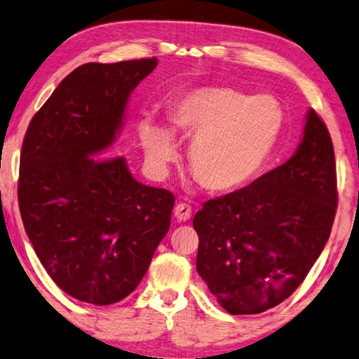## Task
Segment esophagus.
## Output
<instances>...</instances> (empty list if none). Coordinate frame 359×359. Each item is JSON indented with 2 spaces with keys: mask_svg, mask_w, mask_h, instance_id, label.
Returning <instances> with one entry per match:
<instances>
[{
  "mask_svg": "<svg viewBox=\"0 0 359 359\" xmlns=\"http://www.w3.org/2000/svg\"><path fill=\"white\" fill-rule=\"evenodd\" d=\"M192 214V209L189 204H184V202H180V204H176L175 207V217L178 222H186L191 218Z\"/></svg>",
  "mask_w": 359,
  "mask_h": 359,
  "instance_id": "34e87169",
  "label": "esophagus"
}]
</instances>
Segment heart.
<instances>
[{"mask_svg": "<svg viewBox=\"0 0 359 359\" xmlns=\"http://www.w3.org/2000/svg\"><path fill=\"white\" fill-rule=\"evenodd\" d=\"M171 123L181 137L192 141V178L207 192L228 194L261 173L282 131L283 111L273 97L210 87L178 100ZM139 134L155 165L165 167L176 158L173 136L165 128L144 123Z\"/></svg>", "mask_w": 359, "mask_h": 359, "instance_id": "1", "label": "heart"}]
</instances>
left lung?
Instances as JSON below:
<instances>
[{"instance_id": "1", "label": "left lung", "mask_w": 359, "mask_h": 359, "mask_svg": "<svg viewBox=\"0 0 359 359\" xmlns=\"http://www.w3.org/2000/svg\"><path fill=\"white\" fill-rule=\"evenodd\" d=\"M337 202L334 144L314 110L288 162L248 188L202 204L196 267L230 314H259L292 294L330 236Z\"/></svg>"}]
</instances>
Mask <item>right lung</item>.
Segmentation results:
<instances>
[{
	"mask_svg": "<svg viewBox=\"0 0 359 359\" xmlns=\"http://www.w3.org/2000/svg\"><path fill=\"white\" fill-rule=\"evenodd\" d=\"M157 58L76 67L35 113L20 150L25 233L51 280L107 306L133 293L168 233L175 196L133 178L115 142L131 92Z\"/></svg>",
	"mask_w": 359,
	"mask_h": 359,
	"instance_id": "right-lung-1",
	"label": "right lung"
}]
</instances>
